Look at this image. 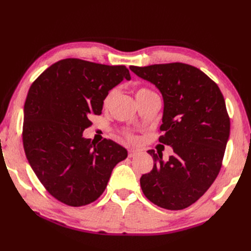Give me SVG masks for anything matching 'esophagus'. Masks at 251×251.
Listing matches in <instances>:
<instances>
[{
	"label": "esophagus",
	"mask_w": 251,
	"mask_h": 251,
	"mask_svg": "<svg viewBox=\"0 0 251 251\" xmlns=\"http://www.w3.org/2000/svg\"><path fill=\"white\" fill-rule=\"evenodd\" d=\"M139 150H137V149H129L128 150V156L129 157H134V156H136L137 154H139Z\"/></svg>",
	"instance_id": "esophagus-1"
}]
</instances>
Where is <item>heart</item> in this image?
<instances>
[{
    "instance_id": "heart-1",
    "label": "heart",
    "mask_w": 251,
    "mask_h": 251,
    "mask_svg": "<svg viewBox=\"0 0 251 251\" xmlns=\"http://www.w3.org/2000/svg\"><path fill=\"white\" fill-rule=\"evenodd\" d=\"M153 94H155V93H153L152 90L148 89V88H139V89H138L137 92H136V98H137V97H141V96L153 95ZM113 95H114V90H111V92H109L108 95L105 96V98H104V100H103V105H104V106L110 104L112 98H113Z\"/></svg>"
}]
</instances>
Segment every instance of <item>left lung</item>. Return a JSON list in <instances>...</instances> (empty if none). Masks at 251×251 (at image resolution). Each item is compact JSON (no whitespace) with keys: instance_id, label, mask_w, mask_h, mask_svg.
Returning <instances> with one entry per match:
<instances>
[{"instance_id":"left-lung-1","label":"left lung","mask_w":251,"mask_h":251,"mask_svg":"<svg viewBox=\"0 0 251 251\" xmlns=\"http://www.w3.org/2000/svg\"><path fill=\"white\" fill-rule=\"evenodd\" d=\"M136 75L155 85L164 100L158 138L173 148L167 162L149 150L153 169L142 175L143 194L165 209L193 204L214 183L230 137V119L218 85L204 72L181 62L130 66Z\"/></svg>"}]
</instances>
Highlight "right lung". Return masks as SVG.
<instances>
[{"instance_id":"right-lung-1","label":"right lung","mask_w":251,"mask_h":251,"mask_svg":"<svg viewBox=\"0 0 251 251\" xmlns=\"http://www.w3.org/2000/svg\"><path fill=\"white\" fill-rule=\"evenodd\" d=\"M123 79H130L125 66L68 58L31 85L24 109L25 156L44 188L63 204L95 201L116 164L127 157L126 149L114 141L95 145L83 137L90 116L101 114L105 96Z\"/></svg>"}]
</instances>
